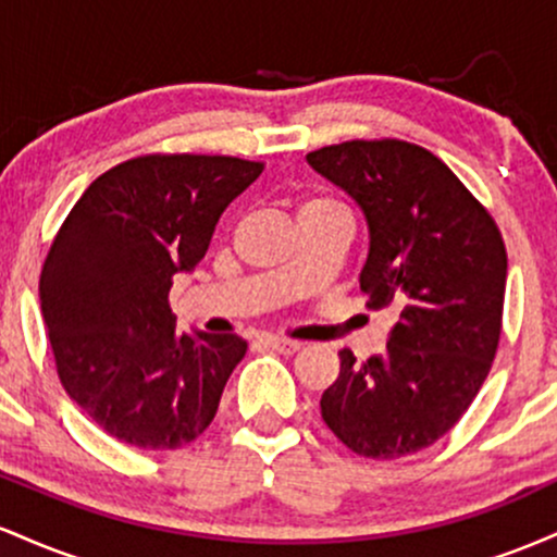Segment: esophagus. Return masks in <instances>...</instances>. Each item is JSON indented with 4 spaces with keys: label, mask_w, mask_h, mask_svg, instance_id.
<instances>
[{
    "label": "esophagus",
    "mask_w": 557,
    "mask_h": 557,
    "mask_svg": "<svg viewBox=\"0 0 557 557\" xmlns=\"http://www.w3.org/2000/svg\"><path fill=\"white\" fill-rule=\"evenodd\" d=\"M261 343H264L267 348L277 350V354H285V356H290V354H296V350H300L298 341H285V337H277V335L261 337Z\"/></svg>",
    "instance_id": "34e87169"
}]
</instances>
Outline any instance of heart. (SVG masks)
Returning <instances> with one entry per match:
<instances>
[{"label":"heart","instance_id":"1","mask_svg":"<svg viewBox=\"0 0 557 557\" xmlns=\"http://www.w3.org/2000/svg\"><path fill=\"white\" fill-rule=\"evenodd\" d=\"M319 203H330V201H324V198H311V201H306L304 207L300 209H309V207H319Z\"/></svg>","mask_w":557,"mask_h":557}]
</instances>
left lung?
<instances>
[{
    "mask_svg": "<svg viewBox=\"0 0 557 557\" xmlns=\"http://www.w3.org/2000/svg\"><path fill=\"white\" fill-rule=\"evenodd\" d=\"M306 162L359 203L361 290L369 309L395 314L385 354L363 363L337 354L322 419L363 458L411 456L450 432L487 380L503 327V235L443 159L408 140H345Z\"/></svg>",
    "mask_w": 557,
    "mask_h": 557,
    "instance_id": "8db88e82",
    "label": "left lung"
}]
</instances>
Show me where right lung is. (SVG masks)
<instances>
[{
	"label": "right lung",
	"instance_id": "add662e5",
	"mask_svg": "<svg viewBox=\"0 0 557 557\" xmlns=\"http://www.w3.org/2000/svg\"><path fill=\"white\" fill-rule=\"evenodd\" d=\"M261 170L238 157L127 159L88 185L52 240L38 296L57 374L120 443L175 450L212 424L248 345L181 335L168 298Z\"/></svg>",
	"mask_w": 557,
	"mask_h": 557
}]
</instances>
